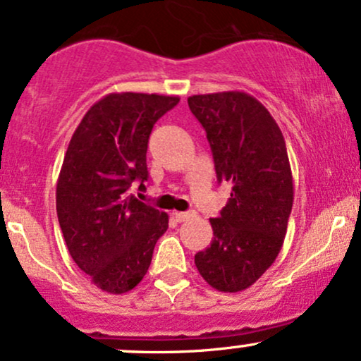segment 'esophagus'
Here are the masks:
<instances>
[{
	"instance_id": "1",
	"label": "esophagus",
	"mask_w": 361,
	"mask_h": 361,
	"mask_svg": "<svg viewBox=\"0 0 361 361\" xmlns=\"http://www.w3.org/2000/svg\"><path fill=\"white\" fill-rule=\"evenodd\" d=\"M173 216L176 219V222H186L188 219H192L193 212H173Z\"/></svg>"
}]
</instances>
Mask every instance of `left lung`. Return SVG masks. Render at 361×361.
<instances>
[{"label": "left lung", "instance_id": "1", "mask_svg": "<svg viewBox=\"0 0 361 361\" xmlns=\"http://www.w3.org/2000/svg\"><path fill=\"white\" fill-rule=\"evenodd\" d=\"M205 128L219 181L232 193L210 219V247L195 255L200 276L222 293L250 288L272 266L284 244L294 200L286 141L266 107L240 90L188 97Z\"/></svg>", "mask_w": 361, "mask_h": 361}]
</instances>
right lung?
Instances as JSON below:
<instances>
[{
    "label": "right lung",
    "instance_id": "add662e5",
    "mask_svg": "<svg viewBox=\"0 0 361 361\" xmlns=\"http://www.w3.org/2000/svg\"><path fill=\"white\" fill-rule=\"evenodd\" d=\"M178 95L112 92L85 112L56 180V215L73 262L111 294L136 288L149 269L168 214L129 193L147 180V139Z\"/></svg>",
    "mask_w": 361,
    "mask_h": 361
}]
</instances>
